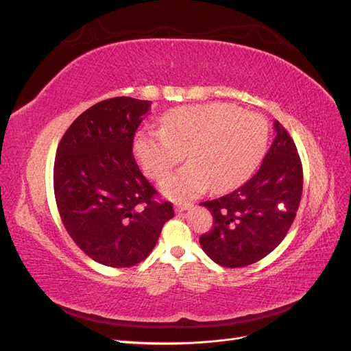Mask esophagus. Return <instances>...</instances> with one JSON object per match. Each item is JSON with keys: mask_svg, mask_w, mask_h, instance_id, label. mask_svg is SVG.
Returning a JSON list of instances; mask_svg holds the SVG:
<instances>
[{"mask_svg": "<svg viewBox=\"0 0 351 351\" xmlns=\"http://www.w3.org/2000/svg\"><path fill=\"white\" fill-rule=\"evenodd\" d=\"M192 206H193L192 204H176V210L177 212H183V210L190 209Z\"/></svg>", "mask_w": 351, "mask_h": 351, "instance_id": "34e87169", "label": "esophagus"}]
</instances>
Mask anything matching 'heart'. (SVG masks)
<instances>
[{
    "mask_svg": "<svg viewBox=\"0 0 351 351\" xmlns=\"http://www.w3.org/2000/svg\"><path fill=\"white\" fill-rule=\"evenodd\" d=\"M268 134L263 117L236 105H186L167 112L161 129L137 134L134 154L147 177L161 180L187 152L190 164L161 184L165 195L187 199L209 186L226 192L243 183L262 159Z\"/></svg>",
    "mask_w": 351,
    "mask_h": 351,
    "instance_id": "heart-1",
    "label": "heart"
}]
</instances>
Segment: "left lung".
Segmentation results:
<instances>
[{"label": "left lung", "instance_id": "8db88e82", "mask_svg": "<svg viewBox=\"0 0 351 351\" xmlns=\"http://www.w3.org/2000/svg\"><path fill=\"white\" fill-rule=\"evenodd\" d=\"M275 139L261 168L226 196L202 202L214 224L199 243L224 268H241L269 254L284 240L303 192V168L294 141L275 121Z\"/></svg>", "mask_w": 351, "mask_h": 351}]
</instances>
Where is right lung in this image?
Masks as SVG:
<instances>
[{
	"mask_svg": "<svg viewBox=\"0 0 351 351\" xmlns=\"http://www.w3.org/2000/svg\"><path fill=\"white\" fill-rule=\"evenodd\" d=\"M151 101L105 99L82 112L61 137L54 162V195L62 224L89 258L130 268L149 256L168 219L133 156L137 127Z\"/></svg>",
	"mask_w": 351,
	"mask_h": 351,
	"instance_id": "right-lung-1",
	"label": "right lung"
}]
</instances>
